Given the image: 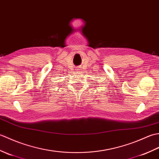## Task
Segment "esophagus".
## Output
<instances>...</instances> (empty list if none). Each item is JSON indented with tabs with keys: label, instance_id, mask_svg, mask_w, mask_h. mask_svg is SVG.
I'll return each instance as SVG.
<instances>
[{
	"label": "esophagus",
	"instance_id": "34e87169",
	"mask_svg": "<svg viewBox=\"0 0 159 159\" xmlns=\"http://www.w3.org/2000/svg\"><path fill=\"white\" fill-rule=\"evenodd\" d=\"M77 69V70H80V69Z\"/></svg>",
	"mask_w": 159,
	"mask_h": 159
}]
</instances>
